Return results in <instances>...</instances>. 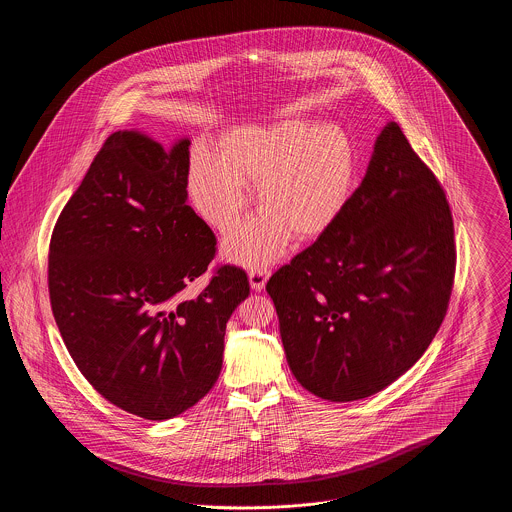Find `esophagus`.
<instances>
[{
  "label": "esophagus",
  "instance_id": "34e87169",
  "mask_svg": "<svg viewBox=\"0 0 512 512\" xmlns=\"http://www.w3.org/2000/svg\"><path fill=\"white\" fill-rule=\"evenodd\" d=\"M268 276H270V270H267V268H253V270H249V284H251V290H253V292L265 290Z\"/></svg>",
  "mask_w": 512,
  "mask_h": 512
}]
</instances>
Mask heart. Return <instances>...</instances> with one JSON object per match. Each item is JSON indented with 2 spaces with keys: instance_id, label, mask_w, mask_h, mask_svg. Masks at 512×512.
I'll return each mask as SVG.
<instances>
[{
  "instance_id": "heart-1",
  "label": "heart",
  "mask_w": 512,
  "mask_h": 512,
  "mask_svg": "<svg viewBox=\"0 0 512 512\" xmlns=\"http://www.w3.org/2000/svg\"><path fill=\"white\" fill-rule=\"evenodd\" d=\"M359 184V151L338 124L307 119L272 126H242L226 132L217 157L192 155L188 192L211 228L228 234L240 222L245 188H253L259 217L226 244V259L263 267L288 244L313 242L345 213Z\"/></svg>"
}]
</instances>
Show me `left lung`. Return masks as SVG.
<instances>
[{
  "label": "left lung",
  "instance_id": "obj_1",
  "mask_svg": "<svg viewBox=\"0 0 512 512\" xmlns=\"http://www.w3.org/2000/svg\"><path fill=\"white\" fill-rule=\"evenodd\" d=\"M455 261L445 192L388 122L341 219L267 282L297 382L336 403L388 388L434 340Z\"/></svg>",
  "mask_w": 512,
  "mask_h": 512
}]
</instances>
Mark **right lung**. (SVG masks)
<instances>
[{"instance_id": "right-lung-1", "label": "right lung", "mask_w": 512, "mask_h": 512, "mask_svg": "<svg viewBox=\"0 0 512 512\" xmlns=\"http://www.w3.org/2000/svg\"><path fill=\"white\" fill-rule=\"evenodd\" d=\"M190 140L167 151L138 130L99 149L49 244V301L78 370L126 413L178 416L222 368L226 322L249 295L224 265L190 297L217 251L188 201Z\"/></svg>"}]
</instances>
